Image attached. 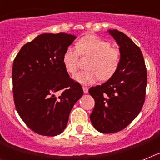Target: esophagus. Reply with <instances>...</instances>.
<instances>
[{
	"label": "esophagus",
	"instance_id": "34e87169",
	"mask_svg": "<svg viewBox=\"0 0 160 160\" xmlns=\"http://www.w3.org/2000/svg\"><path fill=\"white\" fill-rule=\"evenodd\" d=\"M82 89H83V92H84V94H87L88 93V88L86 87H82Z\"/></svg>",
	"mask_w": 160,
	"mask_h": 160
}]
</instances>
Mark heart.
<instances>
[{
  "mask_svg": "<svg viewBox=\"0 0 160 160\" xmlns=\"http://www.w3.org/2000/svg\"><path fill=\"white\" fill-rule=\"evenodd\" d=\"M79 54L89 56L87 64L90 70L79 71L73 76L78 82L84 85L94 84L100 78L108 80L115 74L121 62V53L117 49L111 47L110 42L94 35L81 38L76 47L69 46L62 56V63L69 73H74L78 69Z\"/></svg>",
  "mask_w": 160,
  "mask_h": 160,
  "instance_id": "heart-1",
  "label": "heart"
}]
</instances>
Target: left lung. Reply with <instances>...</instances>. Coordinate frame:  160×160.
Segmentation results:
<instances>
[{
	"instance_id": "8db88e82",
	"label": "left lung",
	"mask_w": 160,
	"mask_h": 160,
	"mask_svg": "<svg viewBox=\"0 0 160 160\" xmlns=\"http://www.w3.org/2000/svg\"><path fill=\"white\" fill-rule=\"evenodd\" d=\"M107 32L119 46V67L108 81L89 90L95 101L90 121L104 134L122 131L136 118L145 101L147 87V69L140 49L123 32Z\"/></svg>"
}]
</instances>
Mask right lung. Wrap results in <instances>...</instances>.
<instances>
[{"label": "right lung", "instance_id": "add662e5", "mask_svg": "<svg viewBox=\"0 0 160 160\" xmlns=\"http://www.w3.org/2000/svg\"><path fill=\"white\" fill-rule=\"evenodd\" d=\"M76 36L42 33L20 49L12 64V91L17 111L32 131L56 136L82 96L81 85L70 78L62 63L65 50Z\"/></svg>", "mask_w": 160, "mask_h": 160}]
</instances>
